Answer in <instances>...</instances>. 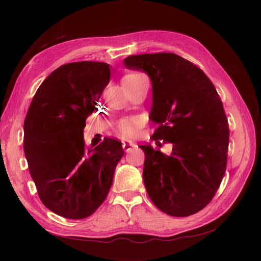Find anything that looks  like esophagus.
I'll use <instances>...</instances> for the list:
<instances>
[{
	"label": "esophagus",
	"mask_w": 261,
	"mask_h": 261,
	"mask_svg": "<svg viewBox=\"0 0 261 261\" xmlns=\"http://www.w3.org/2000/svg\"><path fill=\"white\" fill-rule=\"evenodd\" d=\"M122 146H123V149L125 150V151H129V150H132V148L135 147V145L130 143V141H126V140L123 141Z\"/></svg>",
	"instance_id": "34e87169"
}]
</instances>
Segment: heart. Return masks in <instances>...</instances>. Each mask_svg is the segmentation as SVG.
Wrapping results in <instances>:
<instances>
[{
    "label": "heart",
    "instance_id": "heart-1",
    "mask_svg": "<svg viewBox=\"0 0 261 261\" xmlns=\"http://www.w3.org/2000/svg\"><path fill=\"white\" fill-rule=\"evenodd\" d=\"M140 76H144V75L139 72H130V73L126 74L123 77V80H136V78H138ZM139 125H140L139 118L124 117V118H122V120L117 122L116 132L123 137H132L134 135H136Z\"/></svg>",
    "mask_w": 261,
    "mask_h": 261
}]
</instances>
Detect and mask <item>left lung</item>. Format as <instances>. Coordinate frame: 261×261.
<instances>
[{"mask_svg":"<svg viewBox=\"0 0 261 261\" xmlns=\"http://www.w3.org/2000/svg\"><path fill=\"white\" fill-rule=\"evenodd\" d=\"M124 63L151 78L150 120L158 125L151 139L159 148L173 144L170 155L140 146L147 193L167 215L192 216L212 200L226 170L230 129L222 101L206 74L177 54L130 55Z\"/></svg>","mask_w":261,"mask_h":261,"instance_id":"8db88e82","label":"left lung"}]
</instances>
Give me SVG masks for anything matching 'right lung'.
<instances>
[{
	"label": "right lung",
	"instance_id": "obj_1",
	"mask_svg": "<svg viewBox=\"0 0 261 261\" xmlns=\"http://www.w3.org/2000/svg\"><path fill=\"white\" fill-rule=\"evenodd\" d=\"M110 82L102 62H74L52 72L39 87L23 122V150L39 198L67 219H85L103 202L116 164L118 140L87 147L83 130Z\"/></svg>",
	"mask_w": 261,
	"mask_h": 261
}]
</instances>
